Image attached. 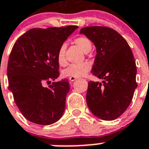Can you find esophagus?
<instances>
[{"label": "esophagus", "instance_id": "obj_1", "mask_svg": "<svg viewBox=\"0 0 149 149\" xmlns=\"http://www.w3.org/2000/svg\"><path fill=\"white\" fill-rule=\"evenodd\" d=\"M69 79H70V82H73V81H75L76 79H77V78H76V77H70V78H69Z\"/></svg>", "mask_w": 149, "mask_h": 149}]
</instances>
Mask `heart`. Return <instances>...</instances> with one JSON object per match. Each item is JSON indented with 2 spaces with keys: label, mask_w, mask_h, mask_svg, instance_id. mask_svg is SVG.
Returning <instances> with one entry per match:
<instances>
[{
  "label": "heart",
  "mask_w": 149,
  "mask_h": 149,
  "mask_svg": "<svg viewBox=\"0 0 149 149\" xmlns=\"http://www.w3.org/2000/svg\"><path fill=\"white\" fill-rule=\"evenodd\" d=\"M73 43L78 46L83 52L87 53L92 49V43L88 38L85 37H78L73 40ZM66 46L62 44L59 47L56 53V61L61 66L66 65V60L65 57ZM91 70V64L88 62L81 63L79 64H71L64 69L62 74L65 77H84Z\"/></svg>",
  "instance_id": "heart-1"
}]
</instances>
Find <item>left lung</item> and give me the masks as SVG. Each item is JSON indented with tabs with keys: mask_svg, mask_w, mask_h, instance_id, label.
Segmentation results:
<instances>
[{
	"mask_svg": "<svg viewBox=\"0 0 149 149\" xmlns=\"http://www.w3.org/2000/svg\"><path fill=\"white\" fill-rule=\"evenodd\" d=\"M80 33L96 47L91 73L103 80L88 83V107L98 118L114 120L129 107L137 87L133 54L124 37L108 26H86Z\"/></svg>",
	"mask_w": 149,
	"mask_h": 149,
	"instance_id": "8db88e82",
	"label": "left lung"
}]
</instances>
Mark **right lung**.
Returning a JSON list of instances; mask_svg holds the SVG:
<instances>
[{
	"instance_id": "obj_1",
	"label": "right lung",
	"mask_w": 149,
	"mask_h": 149,
	"mask_svg": "<svg viewBox=\"0 0 149 149\" xmlns=\"http://www.w3.org/2000/svg\"><path fill=\"white\" fill-rule=\"evenodd\" d=\"M77 26L32 28L21 35L12 48L8 64V89L25 118L47 125L61 118L70 90L67 79L60 76L56 53Z\"/></svg>"
}]
</instances>
